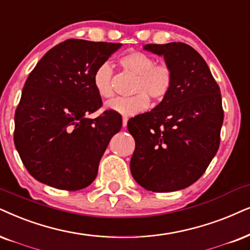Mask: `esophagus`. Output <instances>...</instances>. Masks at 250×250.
Here are the masks:
<instances>
[{
	"mask_svg": "<svg viewBox=\"0 0 250 250\" xmlns=\"http://www.w3.org/2000/svg\"><path fill=\"white\" fill-rule=\"evenodd\" d=\"M127 123H128V118H127V116H123V118H122V125H123V128L127 127Z\"/></svg>",
	"mask_w": 250,
	"mask_h": 250,
	"instance_id": "esophagus-1",
	"label": "esophagus"
}]
</instances>
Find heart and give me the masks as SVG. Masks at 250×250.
<instances>
[{"mask_svg":"<svg viewBox=\"0 0 250 250\" xmlns=\"http://www.w3.org/2000/svg\"><path fill=\"white\" fill-rule=\"evenodd\" d=\"M120 64L125 70L137 75L134 86L136 96L119 97L106 104V109L118 114L131 116L144 112L150 106V99L160 102L168 96L173 86V71L164 63H156V59L140 50H130L120 56ZM113 68L108 62H103L93 72V86L102 98L114 94L112 84Z\"/></svg>","mask_w":250,"mask_h":250,"instance_id":"heart-1","label":"heart"}]
</instances>
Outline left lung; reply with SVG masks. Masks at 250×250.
<instances>
[{
	"label": "left lung",
	"mask_w": 250,
	"mask_h": 250,
	"mask_svg": "<svg viewBox=\"0 0 250 250\" xmlns=\"http://www.w3.org/2000/svg\"><path fill=\"white\" fill-rule=\"evenodd\" d=\"M143 48L164 56L173 71V86L151 112L128 121L136 144L131 174L146 190H181L203 175L219 147L220 88L204 59L187 43H148Z\"/></svg>",
	"instance_id": "obj_1"
}]
</instances>
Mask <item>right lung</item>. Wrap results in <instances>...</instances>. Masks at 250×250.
<instances>
[{
    "mask_svg": "<svg viewBox=\"0 0 250 250\" xmlns=\"http://www.w3.org/2000/svg\"><path fill=\"white\" fill-rule=\"evenodd\" d=\"M122 43L69 39L49 49L25 82L15 113V146L27 172L41 183L80 190L94 181L122 118L105 110L93 72Z\"/></svg>",
    "mask_w": 250,
    "mask_h": 250,
    "instance_id": "obj_1",
    "label": "right lung"
}]
</instances>
